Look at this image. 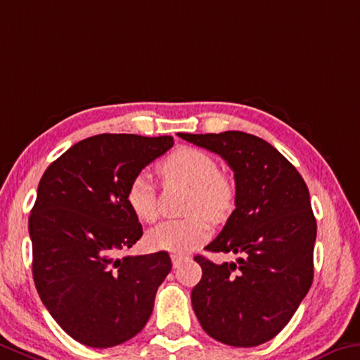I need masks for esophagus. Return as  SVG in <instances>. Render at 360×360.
Listing matches in <instances>:
<instances>
[{"label":"esophagus","instance_id":"obj_1","mask_svg":"<svg viewBox=\"0 0 360 360\" xmlns=\"http://www.w3.org/2000/svg\"><path fill=\"white\" fill-rule=\"evenodd\" d=\"M171 261H173L174 267H179L182 262L189 261V256H182V255H171Z\"/></svg>","mask_w":360,"mask_h":360}]
</instances>
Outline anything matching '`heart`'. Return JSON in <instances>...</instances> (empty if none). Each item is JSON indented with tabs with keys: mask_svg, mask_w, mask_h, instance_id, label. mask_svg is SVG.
I'll return each instance as SVG.
<instances>
[{
	"mask_svg": "<svg viewBox=\"0 0 360 360\" xmlns=\"http://www.w3.org/2000/svg\"><path fill=\"white\" fill-rule=\"evenodd\" d=\"M160 173L167 181H178L192 187L187 211L195 214L160 222L147 232V245L152 250L169 253L192 252L210 236L205 215L213 222H219L232 213L236 186L226 174L219 173V165L210 153L193 147H182L171 153L160 165ZM127 200L136 218L144 222L155 221L158 214L157 184L147 171H141L131 179Z\"/></svg>",
	"mask_w": 360,
	"mask_h": 360,
	"instance_id": "heart-1",
	"label": "heart"
}]
</instances>
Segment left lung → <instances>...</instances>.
I'll use <instances>...</instances> for the list:
<instances>
[{
    "mask_svg": "<svg viewBox=\"0 0 360 360\" xmlns=\"http://www.w3.org/2000/svg\"><path fill=\"white\" fill-rule=\"evenodd\" d=\"M179 138L218 153L236 179V210L205 250L238 259L214 264L195 256L203 274L192 290L193 311L221 343H266L282 332L312 285L317 224L306 182L258 136L224 131Z\"/></svg>",
    "mask_w": 360,
    "mask_h": 360,
    "instance_id": "obj_1",
    "label": "left lung"
}]
</instances>
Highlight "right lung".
Masks as SVG:
<instances>
[{"instance_id": "add662e5", "label": "right lung", "mask_w": 360, "mask_h": 360, "mask_svg": "<svg viewBox=\"0 0 360 360\" xmlns=\"http://www.w3.org/2000/svg\"><path fill=\"white\" fill-rule=\"evenodd\" d=\"M173 144L171 136L98 134L62 153L39 181L28 218L33 281L78 343L122 345L149 321L171 259L167 252L120 258L142 237L127 189Z\"/></svg>"}]
</instances>
